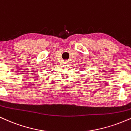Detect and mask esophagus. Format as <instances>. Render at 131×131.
<instances>
[{
	"instance_id": "34e87169",
	"label": "esophagus",
	"mask_w": 131,
	"mask_h": 131,
	"mask_svg": "<svg viewBox=\"0 0 131 131\" xmlns=\"http://www.w3.org/2000/svg\"><path fill=\"white\" fill-rule=\"evenodd\" d=\"M64 63L65 64H68V63H69V61H68V60H65V61H64Z\"/></svg>"
}]
</instances>
